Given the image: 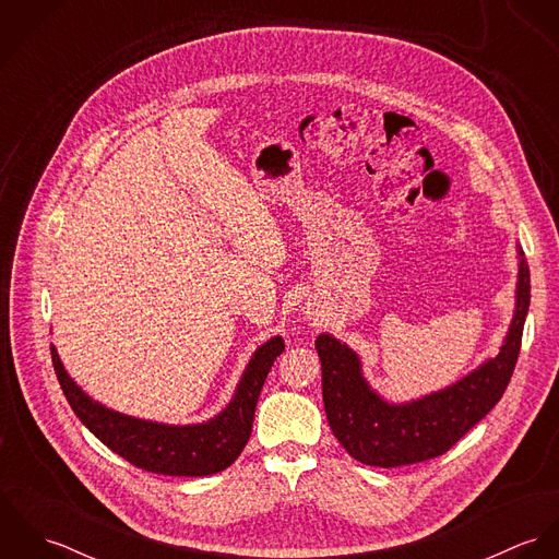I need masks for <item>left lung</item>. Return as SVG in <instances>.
Masks as SVG:
<instances>
[{"label": "left lung", "mask_w": 559, "mask_h": 559, "mask_svg": "<svg viewBox=\"0 0 559 559\" xmlns=\"http://www.w3.org/2000/svg\"><path fill=\"white\" fill-rule=\"evenodd\" d=\"M530 310V266L519 247L516 306L499 355L454 385L394 404L364 379L359 355L329 333L317 337L326 421L342 448L372 467H402L445 454L501 400L514 372Z\"/></svg>", "instance_id": "obj_1"}]
</instances>
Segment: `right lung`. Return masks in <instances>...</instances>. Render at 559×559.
I'll list each match as a JSON object with an SVG mask.
<instances>
[{
	"label": "right lung",
	"mask_w": 559,
	"mask_h": 559,
	"mask_svg": "<svg viewBox=\"0 0 559 559\" xmlns=\"http://www.w3.org/2000/svg\"><path fill=\"white\" fill-rule=\"evenodd\" d=\"M282 350L284 340L280 335L266 340L251 355L228 406L209 421L187 426L148 421L107 408L69 377L53 344L51 359L60 388L81 424L111 452L153 474L202 478L224 472L239 459L251 435L260 390Z\"/></svg>",
	"instance_id": "add662e5"
}]
</instances>
